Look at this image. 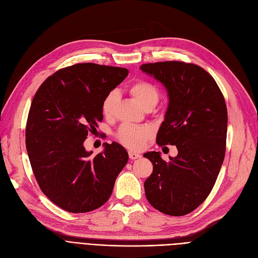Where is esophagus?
Listing matches in <instances>:
<instances>
[{
	"mask_svg": "<svg viewBox=\"0 0 258 258\" xmlns=\"http://www.w3.org/2000/svg\"><path fill=\"white\" fill-rule=\"evenodd\" d=\"M128 156H130L131 160H137V159H139V157H141V155L139 153L134 152V151H130Z\"/></svg>",
	"mask_w": 258,
	"mask_h": 258,
	"instance_id": "obj_1",
	"label": "esophagus"
}]
</instances>
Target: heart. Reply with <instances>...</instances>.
I'll list each match as a JSON object with an SVG mask.
<instances>
[{
    "mask_svg": "<svg viewBox=\"0 0 258 258\" xmlns=\"http://www.w3.org/2000/svg\"><path fill=\"white\" fill-rule=\"evenodd\" d=\"M130 92L141 107L155 106L159 102L160 92L157 88L148 81H137L130 89ZM118 91H111L107 94L102 104V110L106 117H109L114 111L115 105L119 101ZM153 135V131L149 126H135V125H123L119 131V139L121 143L134 150L143 149L147 141Z\"/></svg>",
    "mask_w": 258,
    "mask_h": 258,
    "instance_id": "b5f03b06",
    "label": "heart"
}]
</instances>
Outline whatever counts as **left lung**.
Returning <instances> with one entry per match:
<instances>
[{"instance_id":"left-lung-1","label":"left lung","mask_w":258,"mask_h":258,"mask_svg":"<svg viewBox=\"0 0 258 258\" xmlns=\"http://www.w3.org/2000/svg\"><path fill=\"white\" fill-rule=\"evenodd\" d=\"M140 70L164 86L168 106L156 135L178 155L165 162L147 152L153 172L145 181L148 202L165 214L181 217L210 194L225 156L227 109L217 82L205 70L178 61L149 63Z\"/></svg>"}]
</instances>
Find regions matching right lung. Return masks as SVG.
I'll list each match as a JSON object with an SVG mask.
<instances>
[{
  "instance_id": "obj_1",
  "label": "right lung",
  "mask_w": 258,
  "mask_h": 258,
  "mask_svg": "<svg viewBox=\"0 0 258 258\" xmlns=\"http://www.w3.org/2000/svg\"><path fill=\"white\" fill-rule=\"evenodd\" d=\"M127 75L123 68L80 63L55 72L33 98L26 128L29 160L40 189L65 211L103 206L128 161L115 141L105 143L95 156L84 146L103 120L105 97Z\"/></svg>"
}]
</instances>
